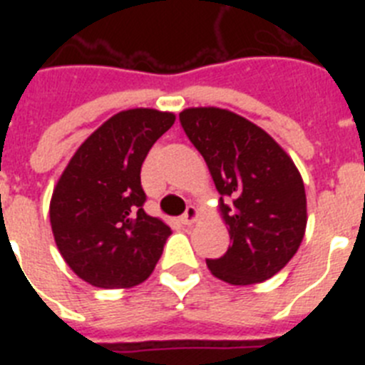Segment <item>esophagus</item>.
Listing matches in <instances>:
<instances>
[{"label":"esophagus","instance_id":"esophagus-1","mask_svg":"<svg viewBox=\"0 0 365 365\" xmlns=\"http://www.w3.org/2000/svg\"><path fill=\"white\" fill-rule=\"evenodd\" d=\"M197 215H199L197 208L190 205L188 208H186L185 214H182V217H180V221H182V225H192V222L195 221V219H197Z\"/></svg>","mask_w":365,"mask_h":365}]
</instances>
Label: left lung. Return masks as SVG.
Segmentation results:
<instances>
[{"instance_id": "obj_1", "label": "left lung", "mask_w": 365, "mask_h": 365, "mask_svg": "<svg viewBox=\"0 0 365 365\" xmlns=\"http://www.w3.org/2000/svg\"><path fill=\"white\" fill-rule=\"evenodd\" d=\"M179 120L208 164L230 234L227 252L206 265L232 285L272 278L305 234L307 199L298 168L267 131L227 109L190 108Z\"/></svg>"}]
</instances>
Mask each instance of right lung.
<instances>
[{"instance_id":"right-lung-1","label":"right lung","mask_w":365,"mask_h":365,"mask_svg":"<svg viewBox=\"0 0 365 365\" xmlns=\"http://www.w3.org/2000/svg\"><path fill=\"white\" fill-rule=\"evenodd\" d=\"M175 122L173 113L128 109L76 150L51 199V227L67 265L100 289H125L153 272L170 227L144 212L140 168Z\"/></svg>"}]
</instances>
